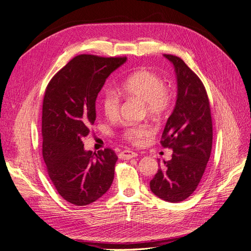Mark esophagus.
<instances>
[{"label": "esophagus", "mask_w": 251, "mask_h": 251, "mask_svg": "<svg viewBox=\"0 0 251 251\" xmlns=\"http://www.w3.org/2000/svg\"><path fill=\"white\" fill-rule=\"evenodd\" d=\"M136 156H137V153H135V151H128V150L123 151L119 153V158H121V159H131Z\"/></svg>", "instance_id": "1"}]
</instances>
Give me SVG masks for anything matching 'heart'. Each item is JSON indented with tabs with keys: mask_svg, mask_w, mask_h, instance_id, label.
I'll return each mask as SVG.
<instances>
[{
	"mask_svg": "<svg viewBox=\"0 0 251 251\" xmlns=\"http://www.w3.org/2000/svg\"><path fill=\"white\" fill-rule=\"evenodd\" d=\"M118 92L126 97L143 103L148 115L160 117L169 110L172 103L171 89L164 85L160 76L150 70H138L121 80ZM101 107L104 115L114 118L118 115L120 100L112 90L104 91L101 98ZM151 134L146 125L126 126L120 132L121 138L135 146L141 144Z\"/></svg>",
	"mask_w": 251,
	"mask_h": 251,
	"instance_id": "1",
	"label": "heart"
}]
</instances>
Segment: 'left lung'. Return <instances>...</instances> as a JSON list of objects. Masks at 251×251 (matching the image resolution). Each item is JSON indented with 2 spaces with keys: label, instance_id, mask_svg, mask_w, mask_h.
<instances>
[{
  "label": "left lung",
  "instance_id": "8db88e82",
  "mask_svg": "<svg viewBox=\"0 0 251 251\" xmlns=\"http://www.w3.org/2000/svg\"><path fill=\"white\" fill-rule=\"evenodd\" d=\"M177 75L178 95L172 115L166 121L161 146L173 150L172 159L159 164L150 182L159 198L177 203L187 199L202 179L212 147V120L206 89L183 60L164 54Z\"/></svg>",
  "mask_w": 251,
  "mask_h": 251
}]
</instances>
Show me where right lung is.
Returning <instances> with one entry per match:
<instances>
[{"instance_id":"right-lung-1","label":"right lung","mask_w":251,"mask_h":251,"mask_svg":"<svg viewBox=\"0 0 251 251\" xmlns=\"http://www.w3.org/2000/svg\"><path fill=\"white\" fill-rule=\"evenodd\" d=\"M126 56L79 54L51 78L42 111L43 158L59 196L85 206L107 193L117 156L112 149L83 150L82 139L96 119V97L109 75Z\"/></svg>"}]
</instances>
